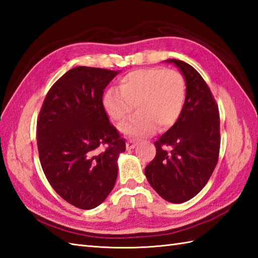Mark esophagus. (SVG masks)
<instances>
[{
	"mask_svg": "<svg viewBox=\"0 0 258 258\" xmlns=\"http://www.w3.org/2000/svg\"><path fill=\"white\" fill-rule=\"evenodd\" d=\"M136 142H134V141H132V140H128L127 142H126V149L127 150H133L134 147L136 146Z\"/></svg>",
	"mask_w": 258,
	"mask_h": 258,
	"instance_id": "34e87169",
	"label": "esophagus"
}]
</instances>
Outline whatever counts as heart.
I'll return each instance as SVG.
<instances>
[{
  "mask_svg": "<svg viewBox=\"0 0 258 258\" xmlns=\"http://www.w3.org/2000/svg\"><path fill=\"white\" fill-rule=\"evenodd\" d=\"M186 98V82L177 71L164 68L135 70L119 80L118 90H108L103 105L113 122L126 135L145 136L157 128L164 131L176 123Z\"/></svg>",
  "mask_w": 258,
  "mask_h": 258,
  "instance_id": "heart-1",
  "label": "heart"
}]
</instances>
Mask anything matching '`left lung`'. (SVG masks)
<instances>
[{"mask_svg": "<svg viewBox=\"0 0 258 258\" xmlns=\"http://www.w3.org/2000/svg\"><path fill=\"white\" fill-rule=\"evenodd\" d=\"M166 62L184 75L185 104L176 123L154 143L156 155L145 167V176L162 199L179 204L200 193L216 166L220 112L210 87L193 67L175 58Z\"/></svg>", "mask_w": 258, "mask_h": 258, "instance_id": "8db88e82", "label": "left lung"}]
</instances>
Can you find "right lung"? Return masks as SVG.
Segmentation results:
<instances>
[{
	"instance_id": "right-lung-1",
	"label": "right lung",
	"mask_w": 258,
	"mask_h": 258,
	"mask_svg": "<svg viewBox=\"0 0 258 258\" xmlns=\"http://www.w3.org/2000/svg\"><path fill=\"white\" fill-rule=\"evenodd\" d=\"M118 73L87 67L70 70L48 91L37 118L43 172L53 189L81 210L105 201L116 182L118 155L125 152V140L103 105L104 90Z\"/></svg>"
}]
</instances>
